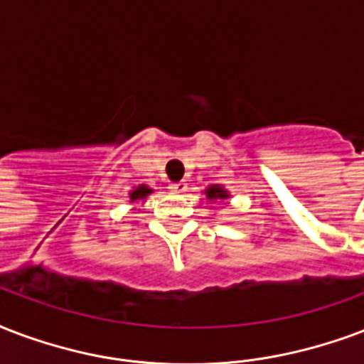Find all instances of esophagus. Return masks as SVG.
<instances>
[{
    "label": "esophagus",
    "instance_id": "34e87169",
    "mask_svg": "<svg viewBox=\"0 0 364 364\" xmlns=\"http://www.w3.org/2000/svg\"><path fill=\"white\" fill-rule=\"evenodd\" d=\"M170 188L171 191H173V193H185V191H187V183L185 181H177V183H171L170 185Z\"/></svg>",
    "mask_w": 364,
    "mask_h": 364
}]
</instances>
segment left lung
I'll return each instance as SVG.
<instances>
[{"mask_svg": "<svg viewBox=\"0 0 364 364\" xmlns=\"http://www.w3.org/2000/svg\"><path fill=\"white\" fill-rule=\"evenodd\" d=\"M204 193H206V198L210 202H212V200H225V198H229V193H227L225 188L221 187V185H212V187H208Z\"/></svg>", "mask_w": 364, "mask_h": 364, "instance_id": "left-lung-1", "label": "left lung"}]
</instances>
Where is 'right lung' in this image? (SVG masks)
<instances>
[{
  "label": "right lung",
  "instance_id": "obj_1",
  "mask_svg": "<svg viewBox=\"0 0 364 364\" xmlns=\"http://www.w3.org/2000/svg\"><path fill=\"white\" fill-rule=\"evenodd\" d=\"M152 193V188H149L146 185H139L137 188H133L132 193H129V200L137 202V200H145L146 196Z\"/></svg>",
  "mask_w": 364,
  "mask_h": 364
}]
</instances>
